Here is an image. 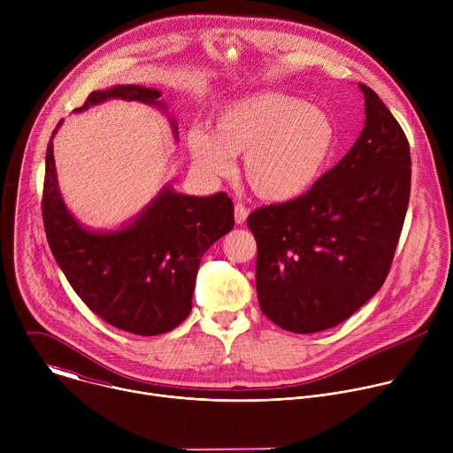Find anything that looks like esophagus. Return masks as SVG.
<instances>
[{
    "label": "esophagus",
    "mask_w": 453,
    "mask_h": 453,
    "mask_svg": "<svg viewBox=\"0 0 453 453\" xmlns=\"http://www.w3.org/2000/svg\"><path fill=\"white\" fill-rule=\"evenodd\" d=\"M247 215H249V211H247V208L243 204H236L234 206V222L236 224H243Z\"/></svg>",
    "instance_id": "esophagus-1"
}]
</instances>
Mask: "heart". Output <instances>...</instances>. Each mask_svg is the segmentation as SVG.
Here are the masks:
<instances>
[{"label":"heart","mask_w":453,"mask_h":453,"mask_svg":"<svg viewBox=\"0 0 453 453\" xmlns=\"http://www.w3.org/2000/svg\"><path fill=\"white\" fill-rule=\"evenodd\" d=\"M332 118L306 100L285 93H257L224 105L211 134L193 128L188 149L196 166L224 177L231 156H243V177L257 197L287 203L308 191L335 149Z\"/></svg>","instance_id":"b5f03b06"}]
</instances>
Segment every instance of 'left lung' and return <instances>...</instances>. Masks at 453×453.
Segmentation results:
<instances>
[{
	"label": "left lung",
	"mask_w": 453,
	"mask_h": 453,
	"mask_svg": "<svg viewBox=\"0 0 453 453\" xmlns=\"http://www.w3.org/2000/svg\"><path fill=\"white\" fill-rule=\"evenodd\" d=\"M351 150L294 201L254 210L256 292L262 311L292 334H317L351 317L383 285L411 197V147L378 98Z\"/></svg>",
	"instance_id": "obj_1"
}]
</instances>
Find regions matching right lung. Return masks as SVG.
<instances>
[{
  "instance_id": "obj_1",
  "label": "right lung",
  "mask_w": 453,
  "mask_h": 453,
  "mask_svg": "<svg viewBox=\"0 0 453 453\" xmlns=\"http://www.w3.org/2000/svg\"><path fill=\"white\" fill-rule=\"evenodd\" d=\"M161 93L142 86L93 91L82 107L111 98L165 109ZM46 149L42 222L51 254L79 297L111 326L134 335H161L188 317L204 252L234 226L224 191L210 197L182 196L165 186L159 196L118 231L82 227L64 204L55 173L53 136ZM177 138V123L172 121Z\"/></svg>"
}]
</instances>
